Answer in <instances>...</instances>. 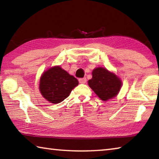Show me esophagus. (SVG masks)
<instances>
[{
    "instance_id": "obj_1",
    "label": "esophagus",
    "mask_w": 159,
    "mask_h": 159,
    "mask_svg": "<svg viewBox=\"0 0 159 159\" xmlns=\"http://www.w3.org/2000/svg\"><path fill=\"white\" fill-rule=\"evenodd\" d=\"M79 81L80 83H85L87 81V79H86V78H83V79H79Z\"/></svg>"
}]
</instances>
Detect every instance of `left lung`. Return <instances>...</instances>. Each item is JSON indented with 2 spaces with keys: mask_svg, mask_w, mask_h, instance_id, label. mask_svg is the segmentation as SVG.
<instances>
[{
  "mask_svg": "<svg viewBox=\"0 0 159 159\" xmlns=\"http://www.w3.org/2000/svg\"><path fill=\"white\" fill-rule=\"evenodd\" d=\"M93 77L88 85L102 101L116 97L122 86V81L117 75L104 67H97L92 72Z\"/></svg>",
  "mask_w": 159,
  "mask_h": 159,
  "instance_id": "1",
  "label": "left lung"
}]
</instances>
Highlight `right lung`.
I'll return each mask as SVG.
<instances>
[{
  "mask_svg": "<svg viewBox=\"0 0 159 159\" xmlns=\"http://www.w3.org/2000/svg\"><path fill=\"white\" fill-rule=\"evenodd\" d=\"M79 85L74 76L60 66H54L42 74L39 81V90L43 98L52 104L64 100L71 90Z\"/></svg>",
  "mask_w": 159,
  "mask_h": 159,
  "instance_id": "obj_1",
  "label": "right lung"
}]
</instances>
